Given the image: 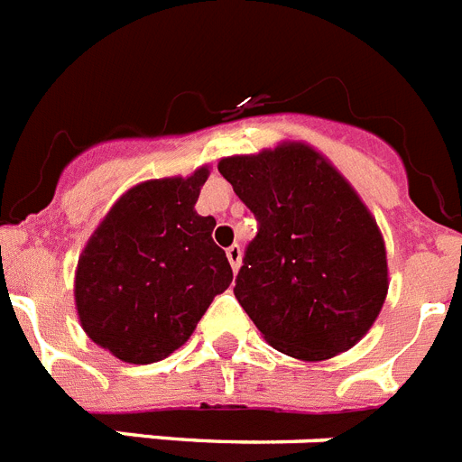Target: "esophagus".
Wrapping results in <instances>:
<instances>
[{"label": "esophagus", "instance_id": "esophagus-1", "mask_svg": "<svg viewBox=\"0 0 462 462\" xmlns=\"http://www.w3.org/2000/svg\"><path fill=\"white\" fill-rule=\"evenodd\" d=\"M225 254H227V261H230L232 270L237 273L239 265H242V246H239V244H232V246H227Z\"/></svg>", "mask_w": 462, "mask_h": 462}]
</instances>
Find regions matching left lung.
Segmentation results:
<instances>
[{
    "label": "left lung",
    "mask_w": 462,
    "mask_h": 462,
    "mask_svg": "<svg viewBox=\"0 0 462 462\" xmlns=\"http://www.w3.org/2000/svg\"><path fill=\"white\" fill-rule=\"evenodd\" d=\"M218 171L258 223L235 280L246 316L301 361L354 346L389 287L384 242L358 194L303 144L223 159Z\"/></svg>",
    "instance_id": "left-lung-1"
}]
</instances>
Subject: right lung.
<instances>
[{"label": "right lung", "instance_id": "obj_1", "mask_svg": "<svg viewBox=\"0 0 462 462\" xmlns=\"http://www.w3.org/2000/svg\"><path fill=\"white\" fill-rule=\"evenodd\" d=\"M208 171L149 180L123 194L78 261L75 303L89 339L146 365L189 339L232 282L216 220L194 211Z\"/></svg>", "mask_w": 462, "mask_h": 462}]
</instances>
